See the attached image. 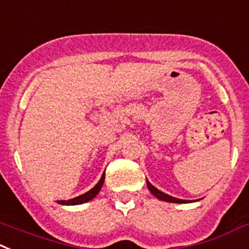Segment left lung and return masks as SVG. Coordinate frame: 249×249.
<instances>
[{"label": "left lung", "mask_w": 249, "mask_h": 249, "mask_svg": "<svg viewBox=\"0 0 249 249\" xmlns=\"http://www.w3.org/2000/svg\"><path fill=\"white\" fill-rule=\"evenodd\" d=\"M146 185H148V188H149V190L151 192V194H153L154 196H157L158 199L164 200V202H169V203H188L189 202V200L179 199V198H174V196H169V194L163 193L161 190H159L158 188H155L154 185H151L150 183H149L148 179H146Z\"/></svg>", "instance_id": "obj_1"}]
</instances>
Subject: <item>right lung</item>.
<instances>
[{
  "mask_svg": "<svg viewBox=\"0 0 249 249\" xmlns=\"http://www.w3.org/2000/svg\"><path fill=\"white\" fill-rule=\"evenodd\" d=\"M104 180H105V173H104L103 176H101V179L98 181V184L95 185L92 189H90L89 192H86L85 194H81V196H76V198H72V199H69V200H59L57 203L60 204H64V205H76V204H83V203L89 202V200H91L92 198L98 196V193L100 192L101 187L104 184Z\"/></svg>",
  "mask_w": 249,
  "mask_h": 249,
  "instance_id": "right-lung-1",
  "label": "right lung"
}]
</instances>
